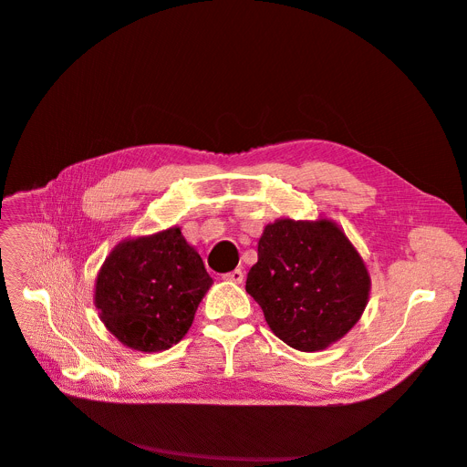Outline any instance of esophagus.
Listing matches in <instances>:
<instances>
[{
    "label": "esophagus",
    "instance_id": "obj_1",
    "mask_svg": "<svg viewBox=\"0 0 467 467\" xmlns=\"http://www.w3.org/2000/svg\"><path fill=\"white\" fill-rule=\"evenodd\" d=\"M222 278L223 280H230V282H235V285H242V282H244V271H242V268H234V271L225 273Z\"/></svg>",
    "mask_w": 467,
    "mask_h": 467
}]
</instances>
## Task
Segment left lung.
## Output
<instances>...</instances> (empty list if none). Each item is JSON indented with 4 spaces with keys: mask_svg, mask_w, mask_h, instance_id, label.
Listing matches in <instances>:
<instances>
[{
    "mask_svg": "<svg viewBox=\"0 0 467 467\" xmlns=\"http://www.w3.org/2000/svg\"><path fill=\"white\" fill-rule=\"evenodd\" d=\"M245 290L271 331L302 352L327 348L360 319L370 276L358 251L331 220L268 223Z\"/></svg>",
    "mask_w": 467,
    "mask_h": 467,
    "instance_id": "left-lung-1",
    "label": "left lung"
}]
</instances>
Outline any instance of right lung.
<instances>
[{"instance_id": "right-lung-1", "label": "right lung", "mask_w": 467, "mask_h": 467, "mask_svg": "<svg viewBox=\"0 0 467 467\" xmlns=\"http://www.w3.org/2000/svg\"><path fill=\"white\" fill-rule=\"evenodd\" d=\"M210 286L201 255L175 225L112 249L97 275L95 306L122 345L158 352L187 335Z\"/></svg>"}]
</instances>
